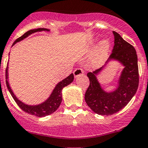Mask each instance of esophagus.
I'll list each match as a JSON object with an SVG mask.
<instances>
[{
    "instance_id": "esophagus-1",
    "label": "esophagus",
    "mask_w": 148,
    "mask_h": 148,
    "mask_svg": "<svg viewBox=\"0 0 148 148\" xmlns=\"http://www.w3.org/2000/svg\"><path fill=\"white\" fill-rule=\"evenodd\" d=\"M82 74H83V69H76L74 71V77H75V78L78 77L79 76L82 75Z\"/></svg>"
}]
</instances>
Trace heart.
Here are the masks:
<instances>
[{"label":"heart","mask_w":148,"mask_h":148,"mask_svg":"<svg viewBox=\"0 0 148 148\" xmlns=\"http://www.w3.org/2000/svg\"><path fill=\"white\" fill-rule=\"evenodd\" d=\"M110 51V42L106 39L101 41L89 62V66L96 69L104 63Z\"/></svg>","instance_id":"1"}]
</instances>
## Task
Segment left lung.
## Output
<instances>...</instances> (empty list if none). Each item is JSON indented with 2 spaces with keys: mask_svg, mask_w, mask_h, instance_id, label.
<instances>
[{
  "mask_svg": "<svg viewBox=\"0 0 148 148\" xmlns=\"http://www.w3.org/2000/svg\"><path fill=\"white\" fill-rule=\"evenodd\" d=\"M115 38L112 53L105 65L87 74L90 84L85 94V101L90 109L98 115H111L122 110L133 98L138 86V57L134 47L113 31ZM111 60L119 61L123 66L116 89L107 92L102 89L97 76Z\"/></svg>",
  "mask_w": 148,
  "mask_h": 148,
  "instance_id": "8db88e82",
  "label": "left lung"
}]
</instances>
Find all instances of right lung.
I'll list each match as a JSON object with an SVG mask.
<instances>
[{"label": "right lung", "mask_w": 148, "mask_h": 148, "mask_svg": "<svg viewBox=\"0 0 148 148\" xmlns=\"http://www.w3.org/2000/svg\"><path fill=\"white\" fill-rule=\"evenodd\" d=\"M41 31H50V29H45V28H38V29H30L29 31L26 32L24 35L19 37L18 38H17L14 42V43L12 44V46L15 44L17 43V42H20V41L23 40L24 38H27L28 36H29L32 33ZM73 81H74V74H71L69 77H67L66 78H65L62 81H60V83L56 84V86H55L54 89L53 90L52 93L50 95V97L45 101H44L43 103H42L40 104L34 105V106H33V105H27L23 103L22 101H19L18 99L17 98V97L14 95L12 88H10L8 82V65L6 66V83L7 88H8L10 93L11 94L12 97H13L16 103L18 105L19 107L23 111H24L27 113H29L30 115H36V116L38 117H45L47 116V115H49L52 114L53 112H54L58 109L62 102V90L64 87L67 86L68 85L71 83Z\"/></svg>", "instance_id": "obj_1"}]
</instances>
